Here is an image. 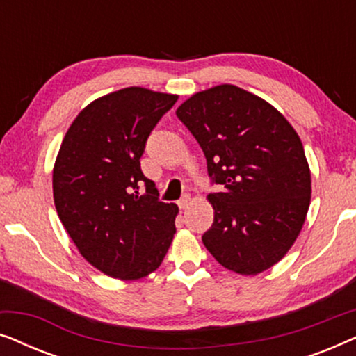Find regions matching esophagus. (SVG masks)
I'll use <instances>...</instances> for the list:
<instances>
[{
    "instance_id": "obj_1",
    "label": "esophagus",
    "mask_w": 356,
    "mask_h": 356,
    "mask_svg": "<svg viewBox=\"0 0 356 356\" xmlns=\"http://www.w3.org/2000/svg\"><path fill=\"white\" fill-rule=\"evenodd\" d=\"M189 204H191V197L184 196L183 199H179V201H178V207H179V209H186V207L189 206Z\"/></svg>"
}]
</instances>
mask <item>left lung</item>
Segmentation results:
<instances>
[{
	"label": "left lung",
	"mask_w": 356,
	"mask_h": 356,
	"mask_svg": "<svg viewBox=\"0 0 356 356\" xmlns=\"http://www.w3.org/2000/svg\"><path fill=\"white\" fill-rule=\"evenodd\" d=\"M177 116L223 186L207 196L213 223L204 246L240 275L267 270L293 246L309 209L311 172L300 136L269 102L232 84L196 92Z\"/></svg>",
	"instance_id": "left-lung-1"
}]
</instances>
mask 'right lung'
<instances>
[{"label":"right lung","mask_w":356,"mask_h":356,"mask_svg":"<svg viewBox=\"0 0 356 356\" xmlns=\"http://www.w3.org/2000/svg\"><path fill=\"white\" fill-rule=\"evenodd\" d=\"M177 100L136 86L99 97L79 111L56 155L58 217L81 256L113 279L157 270L177 232L178 206L159 201L139 162L150 131Z\"/></svg>","instance_id":"1"}]
</instances>
